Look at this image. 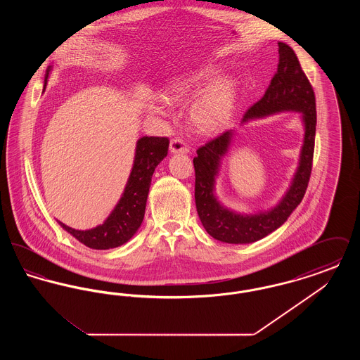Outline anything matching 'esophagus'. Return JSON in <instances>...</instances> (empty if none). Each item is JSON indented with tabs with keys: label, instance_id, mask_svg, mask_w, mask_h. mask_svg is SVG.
Listing matches in <instances>:
<instances>
[{
	"label": "esophagus",
	"instance_id": "34e87169",
	"mask_svg": "<svg viewBox=\"0 0 360 360\" xmlns=\"http://www.w3.org/2000/svg\"><path fill=\"white\" fill-rule=\"evenodd\" d=\"M170 153L172 154H188V146L179 137H175L170 141Z\"/></svg>",
	"mask_w": 360,
	"mask_h": 360
}]
</instances>
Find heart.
<instances>
[{"label": "heart", "instance_id": "obj_1", "mask_svg": "<svg viewBox=\"0 0 360 360\" xmlns=\"http://www.w3.org/2000/svg\"><path fill=\"white\" fill-rule=\"evenodd\" d=\"M238 89L233 79L220 78V70L205 68L179 77L165 90L170 103L195 100L188 110L191 125L201 134L212 135L224 129L232 119Z\"/></svg>", "mask_w": 360, "mask_h": 360}]
</instances>
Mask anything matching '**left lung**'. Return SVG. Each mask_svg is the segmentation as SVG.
Masks as SVG:
<instances>
[{
  "label": "left lung",
  "instance_id": "8db88e82",
  "mask_svg": "<svg viewBox=\"0 0 360 360\" xmlns=\"http://www.w3.org/2000/svg\"><path fill=\"white\" fill-rule=\"evenodd\" d=\"M279 63L264 96L244 115L243 122L262 119L281 112H298L305 135L300 162L290 186L271 209L251 214L228 209L214 194L221 159L229 150L235 132L226 131L201 148L193 159L195 170V206L206 232L223 243L248 244L263 239L285 223L302 201L311 172L316 136V97L298 58L285 43H278Z\"/></svg>",
  "mask_w": 360,
  "mask_h": 360
}]
</instances>
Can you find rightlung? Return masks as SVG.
<instances>
[{
    "label": "right lung",
    "instance_id": "obj_1",
    "mask_svg": "<svg viewBox=\"0 0 360 360\" xmlns=\"http://www.w3.org/2000/svg\"><path fill=\"white\" fill-rule=\"evenodd\" d=\"M50 71L51 66L46 72L44 87ZM169 143L167 137L143 136L137 140L134 166L120 201L101 225L86 231L70 228L62 221H58L59 225L93 250H109L125 244L143 223L151 178L155 167L167 156Z\"/></svg>",
    "mask_w": 360,
    "mask_h": 360
}]
</instances>
